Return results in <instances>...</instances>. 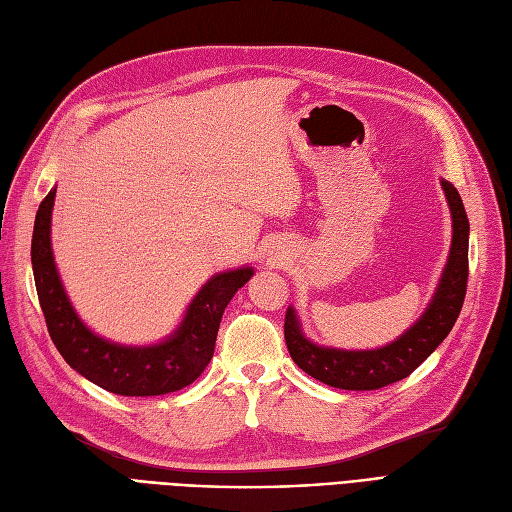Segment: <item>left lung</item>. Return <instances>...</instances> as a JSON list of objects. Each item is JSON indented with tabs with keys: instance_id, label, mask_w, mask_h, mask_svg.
Returning <instances> with one entry per match:
<instances>
[{
	"instance_id": "left-lung-1",
	"label": "left lung",
	"mask_w": 512,
	"mask_h": 512,
	"mask_svg": "<svg viewBox=\"0 0 512 512\" xmlns=\"http://www.w3.org/2000/svg\"><path fill=\"white\" fill-rule=\"evenodd\" d=\"M451 211V248L447 264L426 311L392 343L375 349H339L313 343L303 332L294 307L286 311V345L292 360L307 375L339 390H379L409 377L432 351L447 339L462 311L468 281V235L470 224L460 192L440 178Z\"/></svg>"
}]
</instances>
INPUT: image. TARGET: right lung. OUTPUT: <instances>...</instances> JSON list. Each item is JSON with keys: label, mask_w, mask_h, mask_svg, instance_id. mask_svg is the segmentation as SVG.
<instances>
[{"label": "right lung", "mask_w": 512, "mask_h": 512, "mask_svg": "<svg viewBox=\"0 0 512 512\" xmlns=\"http://www.w3.org/2000/svg\"><path fill=\"white\" fill-rule=\"evenodd\" d=\"M57 186L40 203L33 224L31 264L46 326L59 354L76 373L120 396H161L195 381L214 356L222 313L254 269L237 267L211 275L188 303L182 322L163 341L116 343L88 328L69 301L52 254V207Z\"/></svg>", "instance_id": "obj_1"}]
</instances>
